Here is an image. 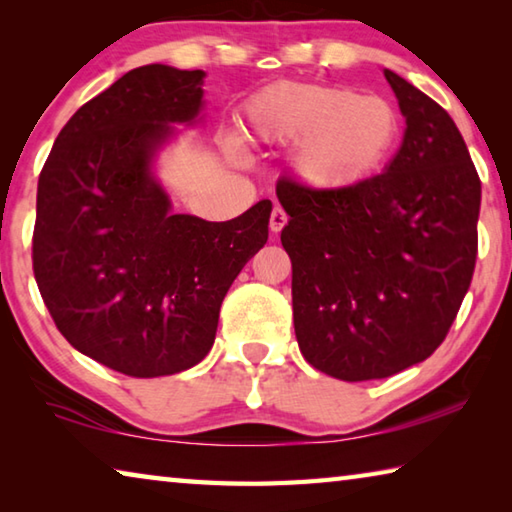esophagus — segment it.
<instances>
[{"label":"esophagus","instance_id":"1","mask_svg":"<svg viewBox=\"0 0 512 512\" xmlns=\"http://www.w3.org/2000/svg\"><path fill=\"white\" fill-rule=\"evenodd\" d=\"M287 221H289V216H287V212L282 210V207H275V210L271 212V232H280L284 225H287Z\"/></svg>","mask_w":512,"mask_h":512}]
</instances>
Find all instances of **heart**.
<instances>
[{"label": "heart", "instance_id": "obj_1", "mask_svg": "<svg viewBox=\"0 0 512 512\" xmlns=\"http://www.w3.org/2000/svg\"><path fill=\"white\" fill-rule=\"evenodd\" d=\"M248 135L264 144L296 142L291 167L318 192L366 185L393 162L404 121L391 101L345 85L280 81L259 90L246 106ZM225 149L241 155L235 135Z\"/></svg>", "mask_w": 512, "mask_h": 512}]
</instances>
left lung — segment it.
<instances>
[{
	"instance_id": "obj_1",
	"label": "left lung",
	"mask_w": 512,
	"mask_h": 512,
	"mask_svg": "<svg viewBox=\"0 0 512 512\" xmlns=\"http://www.w3.org/2000/svg\"><path fill=\"white\" fill-rule=\"evenodd\" d=\"M406 119L384 173L348 192L291 178L275 194L289 214L293 327L316 370L384 379L445 341L476 264L481 180L447 110L384 69Z\"/></svg>"
}]
</instances>
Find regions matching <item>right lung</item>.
<instances>
[{"label": "right lung", "mask_w": 512, "mask_h": 512, "mask_svg": "<svg viewBox=\"0 0 512 512\" xmlns=\"http://www.w3.org/2000/svg\"><path fill=\"white\" fill-rule=\"evenodd\" d=\"M203 79L158 63L131 69L74 112L40 171V296L76 350L131 377L205 359L225 293L268 239L271 201L212 223L173 214L153 176L173 124L201 115Z\"/></svg>", "instance_id": "right-lung-1"}]
</instances>
